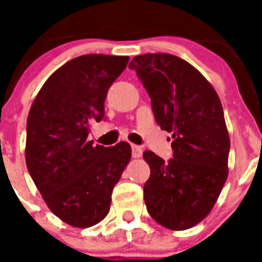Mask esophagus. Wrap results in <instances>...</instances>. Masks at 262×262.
I'll list each match as a JSON object with an SVG mask.
<instances>
[{"mask_svg":"<svg viewBox=\"0 0 262 262\" xmlns=\"http://www.w3.org/2000/svg\"><path fill=\"white\" fill-rule=\"evenodd\" d=\"M143 155V149L142 147H139V145H133V157H135V159H139V157H142Z\"/></svg>","mask_w":262,"mask_h":262,"instance_id":"34e87169","label":"esophagus"}]
</instances>
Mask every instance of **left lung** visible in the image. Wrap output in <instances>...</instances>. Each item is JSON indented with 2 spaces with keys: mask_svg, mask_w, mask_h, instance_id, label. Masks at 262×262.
<instances>
[{
  "mask_svg": "<svg viewBox=\"0 0 262 262\" xmlns=\"http://www.w3.org/2000/svg\"><path fill=\"white\" fill-rule=\"evenodd\" d=\"M151 97L155 119L172 134L173 159L152 151L144 185L147 210L165 228L182 231L203 221L227 177L230 135L216 92L198 69L169 53H145L129 62Z\"/></svg>",
  "mask_w": 262,
  "mask_h": 262,
  "instance_id": "obj_1",
  "label": "left lung"
}]
</instances>
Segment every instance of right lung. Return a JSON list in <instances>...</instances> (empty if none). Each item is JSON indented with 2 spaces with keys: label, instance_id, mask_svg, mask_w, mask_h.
<instances>
[{
  "label": "right lung",
  "instance_id": "1",
  "mask_svg": "<svg viewBox=\"0 0 262 262\" xmlns=\"http://www.w3.org/2000/svg\"><path fill=\"white\" fill-rule=\"evenodd\" d=\"M128 60L101 53L69 60L48 77L30 108L27 169L48 209L72 227L88 228L108 214L113 189L131 159L127 142L103 147L88 140Z\"/></svg>",
  "mask_w": 262,
  "mask_h": 262
}]
</instances>
